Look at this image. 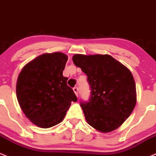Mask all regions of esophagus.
I'll use <instances>...</instances> for the list:
<instances>
[{
	"mask_svg": "<svg viewBox=\"0 0 156 156\" xmlns=\"http://www.w3.org/2000/svg\"><path fill=\"white\" fill-rule=\"evenodd\" d=\"M73 90H74V92L75 93V94H76V96L78 97V94H79V89L77 87H74V88H73Z\"/></svg>",
	"mask_w": 156,
	"mask_h": 156,
	"instance_id": "34e87169",
	"label": "esophagus"
}]
</instances>
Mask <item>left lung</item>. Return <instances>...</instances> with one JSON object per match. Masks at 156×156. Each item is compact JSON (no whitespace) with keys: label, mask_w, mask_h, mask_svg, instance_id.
Here are the masks:
<instances>
[{"label":"left lung","mask_w":156,"mask_h":156,"mask_svg":"<svg viewBox=\"0 0 156 156\" xmlns=\"http://www.w3.org/2000/svg\"><path fill=\"white\" fill-rule=\"evenodd\" d=\"M72 60L87 75L90 87L88 101H80L87 122L104 133L118 129L136 105L131 71L109 55H74Z\"/></svg>","instance_id":"left-lung-1"}]
</instances>
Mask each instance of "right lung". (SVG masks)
Listing matches in <instances>:
<instances>
[{
	"instance_id": "1",
	"label": "right lung",
	"mask_w": 156,
	"mask_h": 156,
	"mask_svg": "<svg viewBox=\"0 0 156 156\" xmlns=\"http://www.w3.org/2000/svg\"><path fill=\"white\" fill-rule=\"evenodd\" d=\"M68 60L61 52L43 54L20 73L16 92L22 110L35 125L50 128L63 120L71 102L77 101L63 76Z\"/></svg>"
}]
</instances>
